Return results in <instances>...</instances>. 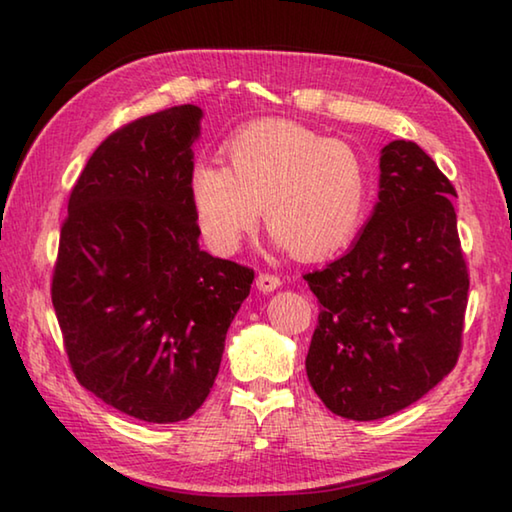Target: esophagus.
Instances as JSON below:
<instances>
[{
  "instance_id": "34e87169",
  "label": "esophagus",
  "mask_w": 512,
  "mask_h": 512,
  "mask_svg": "<svg viewBox=\"0 0 512 512\" xmlns=\"http://www.w3.org/2000/svg\"><path fill=\"white\" fill-rule=\"evenodd\" d=\"M255 284H257V289L262 291V293H271V291L282 287V280L277 275H271V273H259Z\"/></svg>"
}]
</instances>
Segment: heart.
I'll use <instances>...</instances> for the list:
<instances>
[{"instance_id": "b5f03b06", "label": "heart", "mask_w": 512, "mask_h": 512, "mask_svg": "<svg viewBox=\"0 0 512 512\" xmlns=\"http://www.w3.org/2000/svg\"><path fill=\"white\" fill-rule=\"evenodd\" d=\"M368 198L361 155L293 121L244 128L228 144V169L201 164L192 176L196 223L219 255L237 253L264 210L277 248L327 257L357 235Z\"/></svg>"}]
</instances>
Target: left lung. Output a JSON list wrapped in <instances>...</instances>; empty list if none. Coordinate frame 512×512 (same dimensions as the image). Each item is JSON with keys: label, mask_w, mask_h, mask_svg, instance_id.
<instances>
[{"label": "left lung", "mask_w": 512, "mask_h": 512, "mask_svg": "<svg viewBox=\"0 0 512 512\" xmlns=\"http://www.w3.org/2000/svg\"><path fill=\"white\" fill-rule=\"evenodd\" d=\"M377 196L348 253L305 275L320 302L309 384L359 422L406 409L452 372L470 289L456 192L418 144L381 149Z\"/></svg>", "instance_id": "8db88e82"}]
</instances>
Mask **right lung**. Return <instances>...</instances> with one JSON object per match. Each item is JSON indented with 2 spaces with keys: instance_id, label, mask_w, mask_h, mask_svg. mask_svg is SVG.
<instances>
[{
  "instance_id": "right-lung-1",
  "label": "right lung",
  "mask_w": 512,
  "mask_h": 512,
  "mask_svg": "<svg viewBox=\"0 0 512 512\" xmlns=\"http://www.w3.org/2000/svg\"><path fill=\"white\" fill-rule=\"evenodd\" d=\"M201 119L187 103L103 140L60 230L51 302L74 375L144 422L201 409L255 277L198 246L192 146Z\"/></svg>"
}]
</instances>
